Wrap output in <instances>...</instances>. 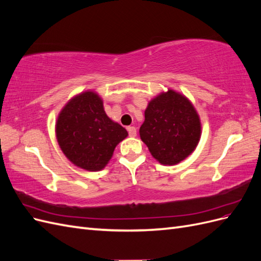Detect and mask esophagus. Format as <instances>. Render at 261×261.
Masks as SVG:
<instances>
[{"mask_svg": "<svg viewBox=\"0 0 261 261\" xmlns=\"http://www.w3.org/2000/svg\"><path fill=\"white\" fill-rule=\"evenodd\" d=\"M127 130H128V134L130 137H136V135H137L136 127H134V126H129V127H127Z\"/></svg>", "mask_w": 261, "mask_h": 261, "instance_id": "esophagus-1", "label": "esophagus"}]
</instances>
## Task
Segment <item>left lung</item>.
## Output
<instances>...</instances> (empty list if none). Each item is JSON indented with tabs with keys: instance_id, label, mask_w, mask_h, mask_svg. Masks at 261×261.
Here are the masks:
<instances>
[{
	"instance_id": "1",
	"label": "left lung",
	"mask_w": 261,
	"mask_h": 261,
	"mask_svg": "<svg viewBox=\"0 0 261 261\" xmlns=\"http://www.w3.org/2000/svg\"><path fill=\"white\" fill-rule=\"evenodd\" d=\"M139 135L158 162L174 165L192 154L198 145L200 118L188 98L169 89L149 101Z\"/></svg>"
}]
</instances>
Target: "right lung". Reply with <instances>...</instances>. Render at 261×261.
<instances>
[{
  "label": "right lung",
  "mask_w": 261,
  "mask_h": 261,
  "mask_svg": "<svg viewBox=\"0 0 261 261\" xmlns=\"http://www.w3.org/2000/svg\"><path fill=\"white\" fill-rule=\"evenodd\" d=\"M55 135L70 162L97 172L106 168L115 147L128 133L107 115L103 100L97 92L86 90L63 107L55 123Z\"/></svg>",
  "instance_id": "add662e5"
}]
</instances>
